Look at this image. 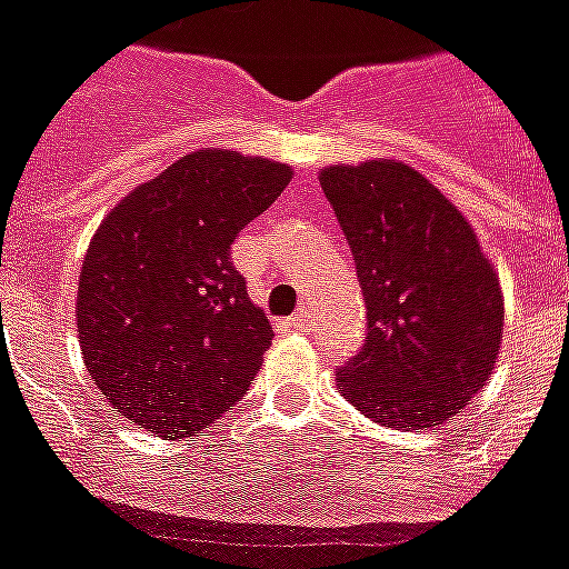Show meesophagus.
<instances>
[{"instance_id":"34e87169","label":"esophagus","mask_w":569,"mask_h":569,"mask_svg":"<svg viewBox=\"0 0 569 569\" xmlns=\"http://www.w3.org/2000/svg\"><path fill=\"white\" fill-rule=\"evenodd\" d=\"M290 326L293 328H299V331H311V326H313V317H311V311H296L293 317H290Z\"/></svg>"}]
</instances>
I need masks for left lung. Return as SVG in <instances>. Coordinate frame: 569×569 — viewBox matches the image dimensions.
I'll list each match as a JSON object with an SVG mask.
<instances>
[{"label": "left lung", "instance_id": "left-lung-1", "mask_svg": "<svg viewBox=\"0 0 569 569\" xmlns=\"http://www.w3.org/2000/svg\"><path fill=\"white\" fill-rule=\"evenodd\" d=\"M351 247L366 340L340 392L387 427H433L471 401L503 337L500 281L462 211L401 162L319 173Z\"/></svg>", "mask_w": 569, "mask_h": 569}]
</instances>
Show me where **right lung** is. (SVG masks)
<instances>
[{"mask_svg": "<svg viewBox=\"0 0 569 569\" xmlns=\"http://www.w3.org/2000/svg\"><path fill=\"white\" fill-rule=\"evenodd\" d=\"M288 182L281 162L194 150L98 227L78 288V340L124 419L182 439L247 392L273 331L229 250Z\"/></svg>", "mask_w": 569, "mask_h": 569, "instance_id": "1", "label": "right lung"}]
</instances>
